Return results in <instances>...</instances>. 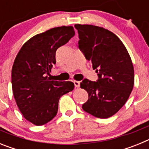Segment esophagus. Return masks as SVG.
Here are the masks:
<instances>
[{
	"mask_svg": "<svg viewBox=\"0 0 149 149\" xmlns=\"http://www.w3.org/2000/svg\"><path fill=\"white\" fill-rule=\"evenodd\" d=\"M74 86L75 87H79L80 86V82L77 81H74Z\"/></svg>",
	"mask_w": 149,
	"mask_h": 149,
	"instance_id": "esophagus-1",
	"label": "esophagus"
}]
</instances>
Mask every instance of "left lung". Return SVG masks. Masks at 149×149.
I'll use <instances>...</instances> for the list:
<instances>
[{"label": "left lung", "mask_w": 149, "mask_h": 149, "mask_svg": "<svg viewBox=\"0 0 149 149\" xmlns=\"http://www.w3.org/2000/svg\"><path fill=\"white\" fill-rule=\"evenodd\" d=\"M78 47L98 73V81L84 79L81 88L89 99L82 105L88 113L107 119L126 103L134 87V70L125 46L110 30L91 24H75Z\"/></svg>", "instance_id": "1"}]
</instances>
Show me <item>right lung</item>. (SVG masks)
<instances>
[{
	"instance_id": "right-lung-1",
	"label": "right lung",
	"mask_w": 149,
	"mask_h": 149,
	"mask_svg": "<svg viewBox=\"0 0 149 149\" xmlns=\"http://www.w3.org/2000/svg\"><path fill=\"white\" fill-rule=\"evenodd\" d=\"M74 35L72 26L54 27L30 38L22 45L12 68V87L24 119L43 125L57 113L60 97L72 91L71 81H51L56 51Z\"/></svg>"
}]
</instances>
